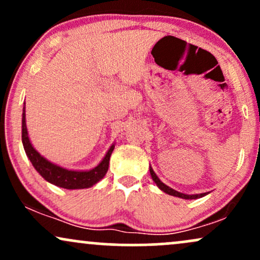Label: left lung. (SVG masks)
I'll return each instance as SVG.
<instances>
[{
	"instance_id": "8db88e82",
	"label": "left lung",
	"mask_w": 260,
	"mask_h": 260,
	"mask_svg": "<svg viewBox=\"0 0 260 260\" xmlns=\"http://www.w3.org/2000/svg\"><path fill=\"white\" fill-rule=\"evenodd\" d=\"M150 175H151V178H153V181L155 182V183H156V186L159 187L160 189L162 190V192L168 193V194H170V196L178 197V198H183V199H197V198H202V197H204L205 194H207V193H202V194H192V196H190V194H183V193L177 192V190L172 189V188L166 186L165 183H162V182L159 180V177H157L156 174L154 172V170L151 168H150Z\"/></svg>"
}]
</instances>
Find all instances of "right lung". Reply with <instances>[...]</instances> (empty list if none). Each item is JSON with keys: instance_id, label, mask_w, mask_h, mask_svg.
Segmentation results:
<instances>
[{"instance_id": "1", "label": "right lung", "mask_w": 260, "mask_h": 260, "mask_svg": "<svg viewBox=\"0 0 260 260\" xmlns=\"http://www.w3.org/2000/svg\"><path fill=\"white\" fill-rule=\"evenodd\" d=\"M22 142L26 156L29 157L32 166H34L39 174L43 176L47 182H50V183L66 188V189H83V188L94 186L96 182H99L106 175L107 170H109L110 156H111L113 148H115V145H111V148L109 149L103 161L96 168L89 170V171H72V170L59 168L55 164L47 161L32 148L28 137V131H26L25 106L23 109L22 118Z\"/></svg>"}]
</instances>
